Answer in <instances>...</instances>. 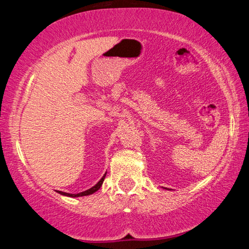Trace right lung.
<instances>
[{
  "label": "right lung",
  "instance_id": "1",
  "mask_svg": "<svg viewBox=\"0 0 249 249\" xmlns=\"http://www.w3.org/2000/svg\"><path fill=\"white\" fill-rule=\"evenodd\" d=\"M105 176H107V174H105L102 178H101V180L99 181L98 183H96L94 187H92L90 189H88V190L83 191V192H80V193H77V195H72V193H67V192H62V191H57L58 193H60V195L62 196H71V197H78V196H90L92 195V193H94L99 190V189L101 188V185H102L103 181H104V178Z\"/></svg>",
  "mask_w": 249,
  "mask_h": 249
}]
</instances>
